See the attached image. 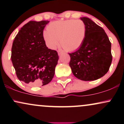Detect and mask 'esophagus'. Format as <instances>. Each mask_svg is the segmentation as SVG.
Masks as SVG:
<instances>
[{
	"mask_svg": "<svg viewBox=\"0 0 124 124\" xmlns=\"http://www.w3.org/2000/svg\"><path fill=\"white\" fill-rule=\"evenodd\" d=\"M58 55H61V54L63 53V51H62L61 49H58Z\"/></svg>",
	"mask_w": 124,
	"mask_h": 124,
	"instance_id": "esophagus-1",
	"label": "esophagus"
}]
</instances>
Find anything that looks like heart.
<instances>
[{"label":"heart","mask_w":124,"mask_h":124,"mask_svg":"<svg viewBox=\"0 0 124 124\" xmlns=\"http://www.w3.org/2000/svg\"><path fill=\"white\" fill-rule=\"evenodd\" d=\"M85 35L86 25L83 21L73 19L51 23L43 34L45 43L49 48H56L59 40L62 47L67 51L80 47Z\"/></svg>","instance_id":"1"}]
</instances>
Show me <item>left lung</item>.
Here are the masks:
<instances>
[{
    "label": "left lung",
    "mask_w": 124,
    "mask_h": 124,
    "mask_svg": "<svg viewBox=\"0 0 124 124\" xmlns=\"http://www.w3.org/2000/svg\"><path fill=\"white\" fill-rule=\"evenodd\" d=\"M86 35L79 49L69 53L73 75L84 81L100 79L108 71L112 62L111 44L104 29L87 17H81Z\"/></svg>",
    "instance_id": "8db88e82"
}]
</instances>
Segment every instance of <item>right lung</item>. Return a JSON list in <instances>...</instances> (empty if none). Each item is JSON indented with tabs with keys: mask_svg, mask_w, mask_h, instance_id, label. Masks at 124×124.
I'll return each mask as SVG.
<instances>
[{
	"mask_svg": "<svg viewBox=\"0 0 124 124\" xmlns=\"http://www.w3.org/2000/svg\"><path fill=\"white\" fill-rule=\"evenodd\" d=\"M49 21H30L15 38L11 59L17 77L31 86H44L53 79L59 59L58 52L48 49L43 31Z\"/></svg>",
	"mask_w": 124,
	"mask_h": 124,
	"instance_id": "obj_1",
	"label": "right lung"
}]
</instances>
